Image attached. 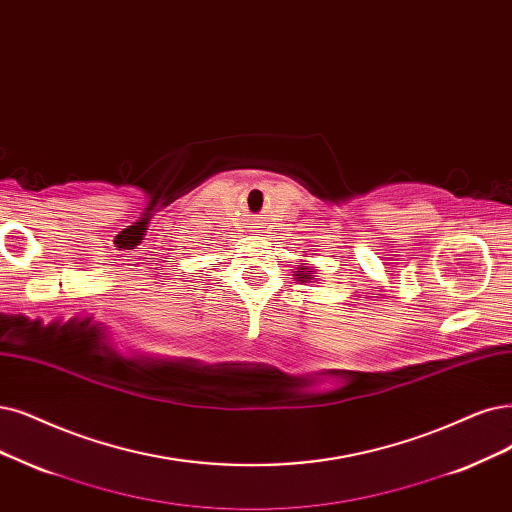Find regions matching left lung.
<instances>
[{
    "instance_id": "1",
    "label": "left lung",
    "mask_w": 512,
    "mask_h": 512,
    "mask_svg": "<svg viewBox=\"0 0 512 512\" xmlns=\"http://www.w3.org/2000/svg\"><path fill=\"white\" fill-rule=\"evenodd\" d=\"M314 276H316V270H314L312 263H301V266L295 272V280H299V282H314V280H318Z\"/></svg>"
}]
</instances>
